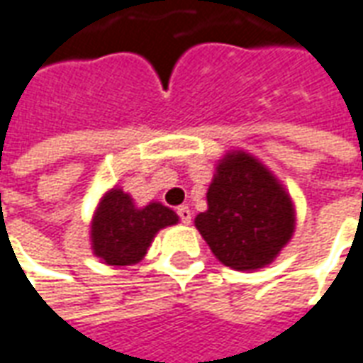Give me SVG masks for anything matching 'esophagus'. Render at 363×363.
I'll list each match as a JSON object with an SVG mask.
<instances>
[{
    "instance_id": "1",
    "label": "esophagus",
    "mask_w": 363,
    "mask_h": 363,
    "mask_svg": "<svg viewBox=\"0 0 363 363\" xmlns=\"http://www.w3.org/2000/svg\"><path fill=\"white\" fill-rule=\"evenodd\" d=\"M178 216H179V220L184 222V224H189V222H191V211H189L187 207H179Z\"/></svg>"
}]
</instances>
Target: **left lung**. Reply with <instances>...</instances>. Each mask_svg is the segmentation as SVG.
<instances>
[{"instance_id":"8db88e82","label":"left lung","mask_w":363,"mask_h":363,"mask_svg":"<svg viewBox=\"0 0 363 363\" xmlns=\"http://www.w3.org/2000/svg\"><path fill=\"white\" fill-rule=\"evenodd\" d=\"M195 228L222 265L257 271L271 265L294 236L296 208L286 187L245 150L222 156Z\"/></svg>"}]
</instances>
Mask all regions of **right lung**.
I'll return each mask as SVG.
<instances>
[{
  "mask_svg": "<svg viewBox=\"0 0 363 363\" xmlns=\"http://www.w3.org/2000/svg\"><path fill=\"white\" fill-rule=\"evenodd\" d=\"M178 220V214L162 203L150 201L137 207L129 193L112 187L100 197L92 214L91 250L104 265H135L147 255L156 234Z\"/></svg>",
  "mask_w": 363,
  "mask_h": 363,
  "instance_id": "add662e5",
  "label": "right lung"
}]
</instances>
